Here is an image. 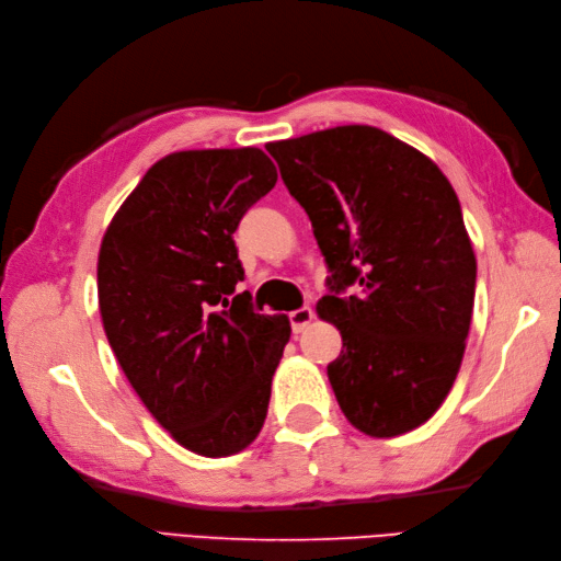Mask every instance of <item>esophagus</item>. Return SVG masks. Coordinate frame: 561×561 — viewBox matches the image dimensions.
Wrapping results in <instances>:
<instances>
[{
  "label": "esophagus",
  "mask_w": 561,
  "mask_h": 561,
  "mask_svg": "<svg viewBox=\"0 0 561 561\" xmlns=\"http://www.w3.org/2000/svg\"><path fill=\"white\" fill-rule=\"evenodd\" d=\"M311 320H313V309H311V307H301V309L293 311V313H290L293 332H295V334L304 332V330H307V328L311 325Z\"/></svg>",
  "instance_id": "34e87169"
}]
</instances>
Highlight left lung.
I'll return each instance as SVG.
<instances>
[{
	"mask_svg": "<svg viewBox=\"0 0 561 561\" xmlns=\"http://www.w3.org/2000/svg\"><path fill=\"white\" fill-rule=\"evenodd\" d=\"M266 151L330 271L318 316L342 332L328 365L339 407L371 437L414 431L451 390L472 318L478 262L454 186L375 126H336Z\"/></svg>",
	"mask_w": 561,
	"mask_h": 561,
	"instance_id": "obj_1",
	"label": "left lung"
}]
</instances>
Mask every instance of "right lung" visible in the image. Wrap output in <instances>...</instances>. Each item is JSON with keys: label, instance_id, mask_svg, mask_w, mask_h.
<instances>
[{"label": "right lung", "instance_id": "right-lung-1", "mask_svg": "<svg viewBox=\"0 0 561 561\" xmlns=\"http://www.w3.org/2000/svg\"><path fill=\"white\" fill-rule=\"evenodd\" d=\"M278 180L257 147L175 151L116 210L98 257L110 346L182 447L231 456L260 435L287 316L252 311L233 231Z\"/></svg>", "mask_w": 561, "mask_h": 561}]
</instances>
